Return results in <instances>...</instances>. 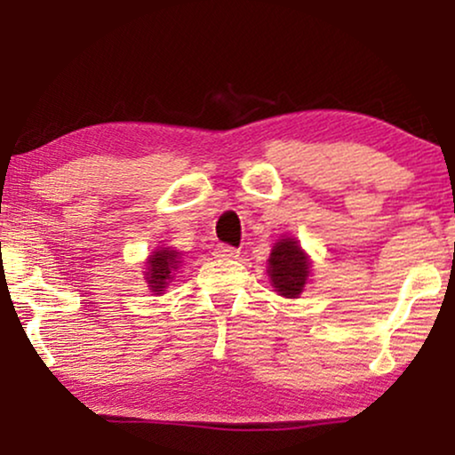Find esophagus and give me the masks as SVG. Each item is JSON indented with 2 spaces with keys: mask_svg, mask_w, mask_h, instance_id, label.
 I'll list each match as a JSON object with an SVG mask.
<instances>
[{
  "mask_svg": "<svg viewBox=\"0 0 455 455\" xmlns=\"http://www.w3.org/2000/svg\"><path fill=\"white\" fill-rule=\"evenodd\" d=\"M213 254L217 259H235L238 257V251H235L234 246H228V244H217L215 248H213Z\"/></svg>",
  "mask_w": 455,
  "mask_h": 455,
  "instance_id": "esophagus-1",
  "label": "esophagus"
}]
</instances>
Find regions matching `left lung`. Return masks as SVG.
<instances>
[{"label": "left lung", "mask_w": 455, "mask_h": 455, "mask_svg": "<svg viewBox=\"0 0 455 455\" xmlns=\"http://www.w3.org/2000/svg\"><path fill=\"white\" fill-rule=\"evenodd\" d=\"M308 259L294 238H283L273 246L269 275L277 291L285 298H298L308 279Z\"/></svg>", "instance_id": "obj_1"}]
</instances>
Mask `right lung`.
<instances>
[{
  "label": "right lung",
  "mask_w": 455,
  "mask_h": 455,
  "mask_svg": "<svg viewBox=\"0 0 455 455\" xmlns=\"http://www.w3.org/2000/svg\"><path fill=\"white\" fill-rule=\"evenodd\" d=\"M178 252L176 251H157L148 257L147 279L153 291H164L167 279H172L173 271L178 269Z\"/></svg>",
  "instance_id": "obj_1"
}]
</instances>
